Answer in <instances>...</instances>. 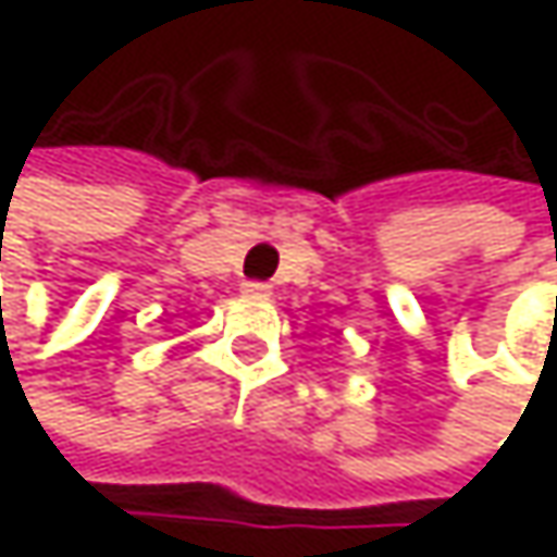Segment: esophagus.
<instances>
[{
	"mask_svg": "<svg viewBox=\"0 0 557 557\" xmlns=\"http://www.w3.org/2000/svg\"><path fill=\"white\" fill-rule=\"evenodd\" d=\"M242 289H245L248 296H271V286H268V283H258V280H248Z\"/></svg>",
	"mask_w": 557,
	"mask_h": 557,
	"instance_id": "34e87169",
	"label": "esophagus"
}]
</instances>
